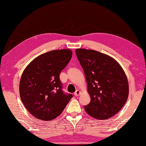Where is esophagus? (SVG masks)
Returning <instances> with one entry per match:
<instances>
[{
  "label": "esophagus",
  "instance_id": "obj_1",
  "mask_svg": "<svg viewBox=\"0 0 146 146\" xmlns=\"http://www.w3.org/2000/svg\"><path fill=\"white\" fill-rule=\"evenodd\" d=\"M81 94V91L80 90H77L74 93V95L75 96H79Z\"/></svg>",
  "mask_w": 146,
  "mask_h": 146
}]
</instances>
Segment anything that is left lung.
<instances>
[{
    "label": "left lung",
    "instance_id": "1",
    "mask_svg": "<svg viewBox=\"0 0 146 146\" xmlns=\"http://www.w3.org/2000/svg\"><path fill=\"white\" fill-rule=\"evenodd\" d=\"M84 70L90 102L85 106L89 115L106 120L121 110L129 95V83L121 65L111 56L98 51L76 48Z\"/></svg>",
    "mask_w": 146,
    "mask_h": 146
}]
</instances>
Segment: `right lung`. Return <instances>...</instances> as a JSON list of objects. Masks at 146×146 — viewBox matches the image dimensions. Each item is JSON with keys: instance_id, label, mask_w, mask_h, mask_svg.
I'll list each match as a JSON object with an SVG mask.
<instances>
[{"instance_id": "1", "label": "right lung", "mask_w": 146, "mask_h": 146, "mask_svg": "<svg viewBox=\"0 0 146 146\" xmlns=\"http://www.w3.org/2000/svg\"><path fill=\"white\" fill-rule=\"evenodd\" d=\"M72 56L70 49L51 50L37 56L23 71L19 84L20 99L38 119H56L72 98L71 94H64L60 80V72Z\"/></svg>"}]
</instances>
